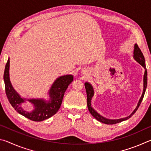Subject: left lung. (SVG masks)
Instances as JSON below:
<instances>
[{
  "label": "left lung",
  "instance_id": "obj_1",
  "mask_svg": "<svg viewBox=\"0 0 151 151\" xmlns=\"http://www.w3.org/2000/svg\"><path fill=\"white\" fill-rule=\"evenodd\" d=\"M134 58L136 60L138 63H139L140 65H141L142 67H144L145 69V75H144V78H143V86H144V88H143V91H142V96L140 97V100L138 103V104L136 108L133 111V112L130 114L129 116L125 117V118H122V119H108L103 117V116H101V114H99L98 112H97L95 110H94L93 107L91 106V100H92V97L94 96V90L92 85L90 83L86 82L85 83V88H86V95H87V106L88 109V111L90 112V113L92 114V116L94 117L97 121H100L103 123L106 124H116L119 123V122H121L122 121H126V120L129 119V118L133 115V114L135 113V112L137 111V109H139V107L140 106V103L143 99V97H144L145 93V91H146L147 88V68H146V65H145V60L144 58V56L142 55V52H141L140 48H139V46H138L137 44L134 45Z\"/></svg>",
  "mask_w": 151,
  "mask_h": 151
}]
</instances>
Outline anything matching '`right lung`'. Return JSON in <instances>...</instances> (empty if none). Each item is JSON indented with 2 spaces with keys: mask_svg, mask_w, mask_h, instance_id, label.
Returning <instances> with one entry per match:
<instances>
[{
  "mask_svg": "<svg viewBox=\"0 0 151 151\" xmlns=\"http://www.w3.org/2000/svg\"><path fill=\"white\" fill-rule=\"evenodd\" d=\"M9 66L10 60L9 58L5 66L3 77L7 98L15 111L26 118L37 122L44 121L57 113L62 104L66 90L73 81V76L71 75L61 76L55 80L48 92L50 96L48 101L40 99H27V101L34 106V109L32 111L27 112L22 109L21 106L22 103H24L27 99L21 98L12 87L10 81Z\"/></svg>",
  "mask_w": 151,
  "mask_h": 151,
  "instance_id": "add662e5",
  "label": "right lung"
}]
</instances>
